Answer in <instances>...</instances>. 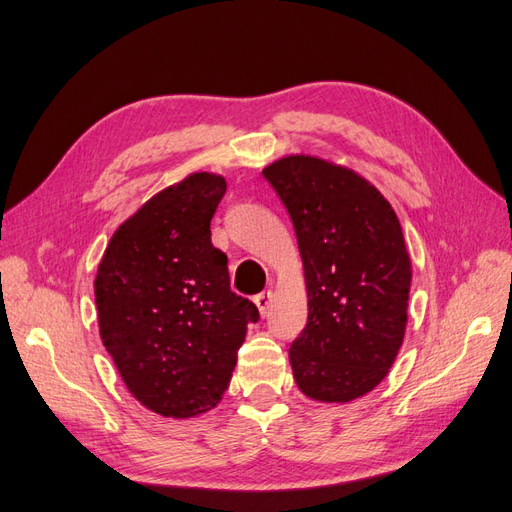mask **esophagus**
I'll return each instance as SVG.
<instances>
[{"mask_svg": "<svg viewBox=\"0 0 512 512\" xmlns=\"http://www.w3.org/2000/svg\"><path fill=\"white\" fill-rule=\"evenodd\" d=\"M270 304H272V291H270V289H268V291H261V293L255 295V306L259 308L261 315H268Z\"/></svg>", "mask_w": 512, "mask_h": 512, "instance_id": "1", "label": "esophagus"}]
</instances>
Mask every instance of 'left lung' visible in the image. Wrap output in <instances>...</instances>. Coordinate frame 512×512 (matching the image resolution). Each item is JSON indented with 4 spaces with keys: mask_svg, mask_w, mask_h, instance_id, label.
Instances as JSON below:
<instances>
[{
    "mask_svg": "<svg viewBox=\"0 0 512 512\" xmlns=\"http://www.w3.org/2000/svg\"><path fill=\"white\" fill-rule=\"evenodd\" d=\"M285 204L304 263L308 323L289 361L300 391L351 402L387 376L408 321L410 257L398 217L349 168L289 155L263 170Z\"/></svg>",
    "mask_w": 512,
    "mask_h": 512,
    "instance_id": "1",
    "label": "left lung"
}]
</instances>
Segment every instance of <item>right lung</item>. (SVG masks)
Returning <instances> with one entry per match:
<instances>
[{"label":"right lung","mask_w":512,"mask_h":512,"mask_svg":"<svg viewBox=\"0 0 512 512\" xmlns=\"http://www.w3.org/2000/svg\"><path fill=\"white\" fill-rule=\"evenodd\" d=\"M225 178L193 172L112 234L95 276L100 336L134 398L161 417L210 410L232 381L257 306L229 289L210 221Z\"/></svg>","instance_id":"add662e5"}]
</instances>
